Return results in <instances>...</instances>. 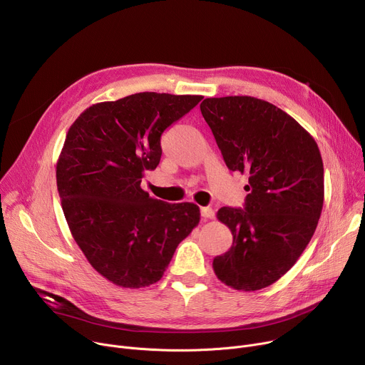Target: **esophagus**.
<instances>
[{"label":"esophagus","instance_id":"1","mask_svg":"<svg viewBox=\"0 0 365 365\" xmlns=\"http://www.w3.org/2000/svg\"><path fill=\"white\" fill-rule=\"evenodd\" d=\"M201 217L204 218V220H211V218H214V210L210 208V207H202L201 208Z\"/></svg>","mask_w":365,"mask_h":365}]
</instances>
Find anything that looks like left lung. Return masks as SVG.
<instances>
[{
  "label": "left lung",
  "mask_w": 365,
  "mask_h": 365,
  "mask_svg": "<svg viewBox=\"0 0 365 365\" xmlns=\"http://www.w3.org/2000/svg\"><path fill=\"white\" fill-rule=\"evenodd\" d=\"M200 108L229 170L250 175L244 210L217 211L233 244L214 258V273L237 290L267 287L292 269L319 225L324 168L317 142L254 96L205 98Z\"/></svg>",
  "instance_id": "left-lung-1"
}]
</instances>
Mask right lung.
Instances as JSON below:
<instances>
[{"label":"right lung","instance_id":"obj_1","mask_svg":"<svg viewBox=\"0 0 365 365\" xmlns=\"http://www.w3.org/2000/svg\"><path fill=\"white\" fill-rule=\"evenodd\" d=\"M201 95L139 92L86 108L67 132L57 189L73 239L93 269L121 287L157 283L200 207L168 204L140 187L161 158L163 132Z\"/></svg>","mask_w":365,"mask_h":365}]
</instances>
